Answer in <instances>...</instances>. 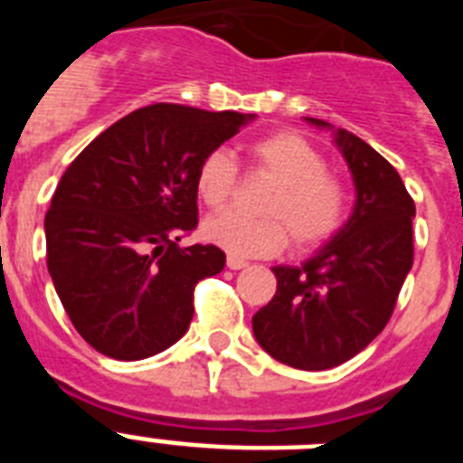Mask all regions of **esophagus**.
<instances>
[{
  "label": "esophagus",
  "mask_w": 463,
  "mask_h": 463,
  "mask_svg": "<svg viewBox=\"0 0 463 463\" xmlns=\"http://www.w3.org/2000/svg\"><path fill=\"white\" fill-rule=\"evenodd\" d=\"M227 267L232 269V271H239V269L248 267V261L241 260V257H236V255H229L227 257Z\"/></svg>",
  "instance_id": "34e87169"
}]
</instances>
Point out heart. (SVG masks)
I'll return each mask as SVG.
<instances>
[{
  "instance_id": "b5f03b06",
  "label": "heart",
  "mask_w": 463,
  "mask_h": 463,
  "mask_svg": "<svg viewBox=\"0 0 463 463\" xmlns=\"http://www.w3.org/2000/svg\"><path fill=\"white\" fill-rule=\"evenodd\" d=\"M248 169L269 175L276 185L261 202L264 218L227 211L203 222V239L236 257H269L288 245L298 250L329 243L350 218V190L341 175L326 169V159L297 132H273L245 148ZM239 166L227 150H211L194 174L196 196L208 208L232 202Z\"/></svg>"
}]
</instances>
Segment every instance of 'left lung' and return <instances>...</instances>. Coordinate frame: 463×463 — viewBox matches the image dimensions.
I'll list each match as a JSON object with an SVG mask.
<instances>
[{"mask_svg": "<svg viewBox=\"0 0 463 463\" xmlns=\"http://www.w3.org/2000/svg\"><path fill=\"white\" fill-rule=\"evenodd\" d=\"M336 143L357 187L353 218L306 264L273 267L276 294L252 317L257 343L301 371L362 353L390 322L412 267L415 202L401 175L353 132L336 129Z\"/></svg>", "mask_w": 463, "mask_h": 463, "instance_id": "8db88e82", "label": "left lung"}]
</instances>
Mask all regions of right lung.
<instances>
[{
  "instance_id": "add662e5",
  "label": "right lung",
  "mask_w": 463,
  "mask_h": 463,
  "mask_svg": "<svg viewBox=\"0 0 463 463\" xmlns=\"http://www.w3.org/2000/svg\"><path fill=\"white\" fill-rule=\"evenodd\" d=\"M252 116L153 104L73 159L46 213V261L80 336L106 357H153L187 331L196 282L222 271L218 245H187L194 174Z\"/></svg>"
}]
</instances>
